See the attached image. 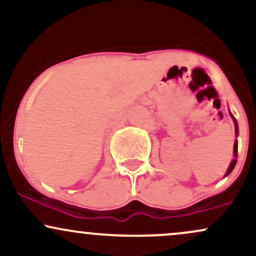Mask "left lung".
Here are the masks:
<instances>
[{
  "mask_svg": "<svg viewBox=\"0 0 256 256\" xmlns=\"http://www.w3.org/2000/svg\"><path fill=\"white\" fill-rule=\"evenodd\" d=\"M230 116H232V119H234V134H236V136H237V134H238V125H237V120L234 119V116H232L231 113H230ZM237 144H238V143H237V140H236V142H234V160L231 161L230 166H228V171H226V176L230 174V173L232 172V170H234V166H236V162H237Z\"/></svg>",
  "mask_w": 256,
  "mask_h": 256,
  "instance_id": "left-lung-1",
  "label": "left lung"
}]
</instances>
